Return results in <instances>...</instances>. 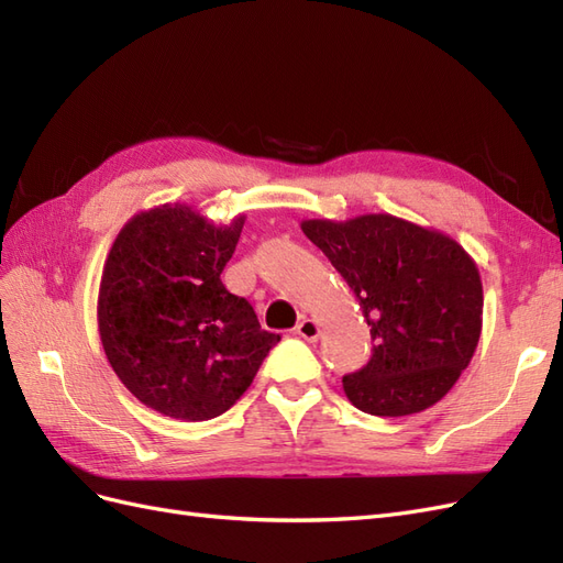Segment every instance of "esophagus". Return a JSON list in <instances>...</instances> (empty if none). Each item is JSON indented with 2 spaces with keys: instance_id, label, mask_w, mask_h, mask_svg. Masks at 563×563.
<instances>
[{
  "instance_id": "esophagus-1",
  "label": "esophagus",
  "mask_w": 563,
  "mask_h": 563,
  "mask_svg": "<svg viewBox=\"0 0 563 563\" xmlns=\"http://www.w3.org/2000/svg\"><path fill=\"white\" fill-rule=\"evenodd\" d=\"M296 333H298L302 340H308V343H314V340H319V335H321V327H319V323H317L314 319H302V321L298 323Z\"/></svg>"
}]
</instances>
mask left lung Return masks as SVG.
<instances>
[{
  "instance_id": "left-lung-1",
  "label": "left lung",
  "mask_w": 563,
  "mask_h": 563,
  "mask_svg": "<svg viewBox=\"0 0 563 563\" xmlns=\"http://www.w3.org/2000/svg\"><path fill=\"white\" fill-rule=\"evenodd\" d=\"M347 282L371 327L368 364L343 378L371 416L420 413L446 397L479 345V267L453 236L389 213L300 223Z\"/></svg>"
}]
</instances>
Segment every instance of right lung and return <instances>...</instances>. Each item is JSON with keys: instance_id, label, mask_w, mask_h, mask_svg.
I'll return each mask as SVG.
<instances>
[{"instance_id": "1", "label": "right lung", "mask_w": 563, "mask_h": 563, "mask_svg": "<svg viewBox=\"0 0 563 563\" xmlns=\"http://www.w3.org/2000/svg\"><path fill=\"white\" fill-rule=\"evenodd\" d=\"M244 220L216 225L187 203H159L129 218L112 242L98 291L100 343L152 411L185 422L225 413L279 343L220 282Z\"/></svg>"}]
</instances>
